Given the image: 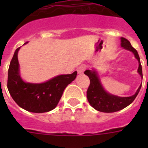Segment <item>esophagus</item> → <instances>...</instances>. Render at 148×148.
Here are the masks:
<instances>
[{"mask_svg": "<svg viewBox=\"0 0 148 148\" xmlns=\"http://www.w3.org/2000/svg\"><path fill=\"white\" fill-rule=\"evenodd\" d=\"M86 70V67L84 66H80L77 68V72H78V74H82V73L84 72V70Z\"/></svg>", "mask_w": 148, "mask_h": 148, "instance_id": "34e87169", "label": "esophagus"}]
</instances>
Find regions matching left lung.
I'll return each instance as SVG.
<instances>
[{
  "instance_id": "obj_1",
  "label": "left lung",
  "mask_w": 148,
  "mask_h": 148,
  "mask_svg": "<svg viewBox=\"0 0 148 148\" xmlns=\"http://www.w3.org/2000/svg\"><path fill=\"white\" fill-rule=\"evenodd\" d=\"M121 45L124 49L130 51L134 54L136 58L138 61V73L142 78V69L140 63V58L136 49H135L130 44V41L125 38H121ZM84 74L89 77L90 81V86L87 91V98L89 103L96 110L104 113H113L121 110L127 107L133 102L140 90L142 84L139 86L136 92L129 97H119L114 95L108 93L104 90L101 84L97 73L95 70H87Z\"/></svg>"
}]
</instances>
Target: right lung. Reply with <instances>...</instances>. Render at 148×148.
I'll return each mask as SVG.
<instances>
[{"instance_id":"right-lung-1","label":"right lung","mask_w":148,"mask_h":148,"mask_svg":"<svg viewBox=\"0 0 148 148\" xmlns=\"http://www.w3.org/2000/svg\"><path fill=\"white\" fill-rule=\"evenodd\" d=\"M19 49L15 50L8 70L7 88L10 94L19 107L29 112L40 113L52 110L59 102L66 86L76 78L77 72L58 75L44 83H27L19 74Z\"/></svg>"}]
</instances>
